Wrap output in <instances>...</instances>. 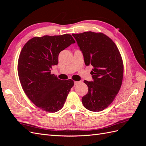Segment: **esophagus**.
Returning <instances> with one entry per match:
<instances>
[{
    "label": "esophagus",
    "instance_id": "34e87169",
    "mask_svg": "<svg viewBox=\"0 0 146 146\" xmlns=\"http://www.w3.org/2000/svg\"><path fill=\"white\" fill-rule=\"evenodd\" d=\"M79 83H80V82H78V81H75L74 82V85H77V84H78Z\"/></svg>",
    "mask_w": 146,
    "mask_h": 146
}]
</instances>
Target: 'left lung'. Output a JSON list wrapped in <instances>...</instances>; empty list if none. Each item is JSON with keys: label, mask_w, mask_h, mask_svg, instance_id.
<instances>
[{"label": "left lung", "mask_w": 146, "mask_h": 146, "mask_svg": "<svg viewBox=\"0 0 146 146\" xmlns=\"http://www.w3.org/2000/svg\"><path fill=\"white\" fill-rule=\"evenodd\" d=\"M82 52L86 66H93V82L84 81L88 93L82 99L84 107L91 111H102L111 104L120 90L123 64L118 48L102 33L86 32L72 34Z\"/></svg>", "instance_id": "obj_1"}]
</instances>
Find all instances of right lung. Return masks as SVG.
I'll return each mask as SVG.
<instances>
[{"label": "right lung", "instance_id": "obj_1", "mask_svg": "<svg viewBox=\"0 0 146 146\" xmlns=\"http://www.w3.org/2000/svg\"><path fill=\"white\" fill-rule=\"evenodd\" d=\"M76 41L71 35L34 37L24 46L18 59L17 72L25 94L44 111L55 113L63 108L74 81L61 80L51 74L58 63V55Z\"/></svg>", "mask_w": 146, "mask_h": 146}]
</instances>
